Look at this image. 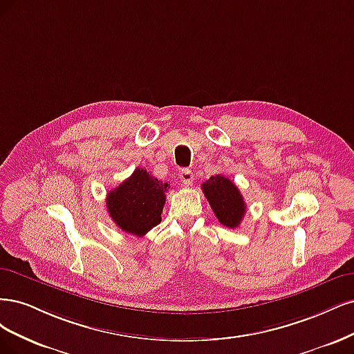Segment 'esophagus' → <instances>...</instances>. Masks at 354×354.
<instances>
[{"label": "esophagus", "instance_id": "34e87169", "mask_svg": "<svg viewBox=\"0 0 354 354\" xmlns=\"http://www.w3.org/2000/svg\"><path fill=\"white\" fill-rule=\"evenodd\" d=\"M179 178H180V180H182V184L189 187V185L192 184V180H194V175H192V172H191V169H185V167L180 169V170H179Z\"/></svg>", "mask_w": 354, "mask_h": 354}]
</instances>
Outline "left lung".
<instances>
[{
	"mask_svg": "<svg viewBox=\"0 0 354 354\" xmlns=\"http://www.w3.org/2000/svg\"><path fill=\"white\" fill-rule=\"evenodd\" d=\"M201 189L212 206L216 218L227 227H236L245 214V203L241 192L231 179L222 175L209 178Z\"/></svg>",
	"mask_w": 354,
	"mask_h": 354,
	"instance_id": "obj_1",
	"label": "left lung"
}]
</instances>
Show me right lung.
Listing matches in <instances>:
<instances>
[{
	"label": "right lung",
	"instance_id": "obj_1",
	"mask_svg": "<svg viewBox=\"0 0 354 354\" xmlns=\"http://www.w3.org/2000/svg\"><path fill=\"white\" fill-rule=\"evenodd\" d=\"M169 184L158 180L145 169L133 174L107 194V210L122 231L142 236L162 222Z\"/></svg>",
	"mask_w": 354,
	"mask_h": 354
}]
</instances>
